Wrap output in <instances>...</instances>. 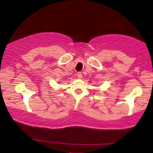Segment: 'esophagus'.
<instances>
[{"mask_svg":"<svg viewBox=\"0 0 153 153\" xmlns=\"http://www.w3.org/2000/svg\"><path fill=\"white\" fill-rule=\"evenodd\" d=\"M77 76H78V79H81L82 78V73L81 72H77Z\"/></svg>","mask_w":153,"mask_h":153,"instance_id":"esophagus-1","label":"esophagus"}]
</instances>
